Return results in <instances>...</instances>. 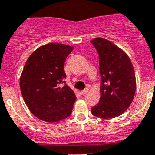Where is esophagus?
<instances>
[{
	"mask_svg": "<svg viewBox=\"0 0 155 155\" xmlns=\"http://www.w3.org/2000/svg\"><path fill=\"white\" fill-rule=\"evenodd\" d=\"M87 92H88V89H85V90H83L80 91L81 95H85V94H87Z\"/></svg>",
	"mask_w": 155,
	"mask_h": 155,
	"instance_id": "34e87169",
	"label": "esophagus"
}]
</instances>
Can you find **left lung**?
<instances>
[{"mask_svg":"<svg viewBox=\"0 0 155 155\" xmlns=\"http://www.w3.org/2000/svg\"><path fill=\"white\" fill-rule=\"evenodd\" d=\"M97 49L101 75L100 99L91 108L93 115L113 119L124 113L133 101L136 90L134 67L127 54L107 39L91 41Z\"/></svg>","mask_w":155,"mask_h":155,"instance_id":"1","label":"left lung"}]
</instances>
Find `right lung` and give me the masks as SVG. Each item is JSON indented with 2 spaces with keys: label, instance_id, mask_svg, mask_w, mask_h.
Listing matches in <instances>:
<instances>
[{
  "label": "right lung",
  "instance_id": "1",
  "mask_svg": "<svg viewBox=\"0 0 155 155\" xmlns=\"http://www.w3.org/2000/svg\"><path fill=\"white\" fill-rule=\"evenodd\" d=\"M74 47L49 43L36 49L25 63L20 87L25 104L39 119L56 123L71 114L75 92L67 84L64 65Z\"/></svg>",
  "mask_w": 155,
  "mask_h": 155
}]
</instances>
